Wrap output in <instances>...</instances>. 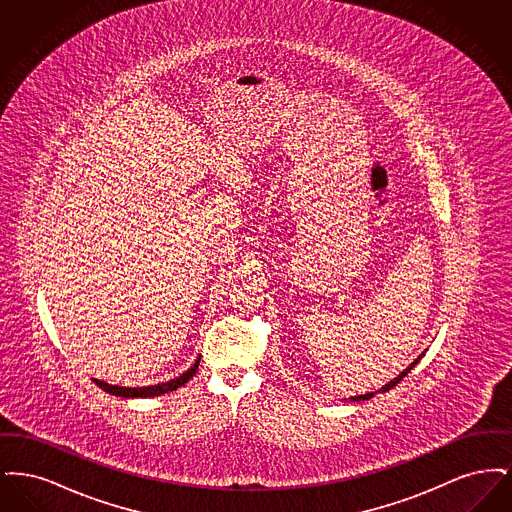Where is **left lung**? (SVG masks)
I'll return each instance as SVG.
<instances>
[{
	"instance_id": "left-lung-1",
	"label": "left lung",
	"mask_w": 512,
	"mask_h": 512,
	"mask_svg": "<svg viewBox=\"0 0 512 512\" xmlns=\"http://www.w3.org/2000/svg\"><path fill=\"white\" fill-rule=\"evenodd\" d=\"M420 359H422V355H420V357H418L414 363H411V365L407 366V368H405V370H403V372H401L397 378H393L390 384H386L382 390L378 391H390L393 386H397V384H399V382H401V380H403V378H405V376H407V374L413 370L414 365H416ZM378 391H372V393H366V395H355V397H351V401H366V399H372V397H374Z\"/></svg>"
}]
</instances>
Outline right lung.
I'll return each mask as SVG.
<instances>
[{
  "label": "right lung",
  "instance_id": "right-lung-1",
  "mask_svg": "<svg viewBox=\"0 0 512 512\" xmlns=\"http://www.w3.org/2000/svg\"><path fill=\"white\" fill-rule=\"evenodd\" d=\"M197 366H199V359H197L195 365L192 366L190 370H186L182 376L174 378L171 382L157 384V386H147V388H122V386H111V384H105V382L96 380V378H94V382L98 384L101 390L107 391V393H111V395H119V397H155V395H163V393H169V391H174L176 388L184 386V384L194 376Z\"/></svg>",
  "mask_w": 512,
  "mask_h": 512
}]
</instances>
